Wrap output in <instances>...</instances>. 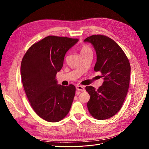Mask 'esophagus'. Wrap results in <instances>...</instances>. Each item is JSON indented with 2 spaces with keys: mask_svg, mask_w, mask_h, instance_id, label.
<instances>
[{
  "mask_svg": "<svg viewBox=\"0 0 149 149\" xmlns=\"http://www.w3.org/2000/svg\"><path fill=\"white\" fill-rule=\"evenodd\" d=\"M76 89L78 90V91H85V89L83 86H77Z\"/></svg>",
  "mask_w": 149,
  "mask_h": 149,
  "instance_id": "1",
  "label": "esophagus"
}]
</instances>
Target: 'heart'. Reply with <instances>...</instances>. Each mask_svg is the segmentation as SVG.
Segmentation results:
<instances>
[{"label": "heart", "instance_id": "obj_1", "mask_svg": "<svg viewBox=\"0 0 149 149\" xmlns=\"http://www.w3.org/2000/svg\"><path fill=\"white\" fill-rule=\"evenodd\" d=\"M80 54L82 56V55H84L88 53H92V51L91 47L89 46H88V45L84 44L83 45H81V46L80 47Z\"/></svg>", "mask_w": 149, "mask_h": 149}]
</instances>
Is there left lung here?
<instances>
[{
	"mask_svg": "<svg viewBox=\"0 0 149 149\" xmlns=\"http://www.w3.org/2000/svg\"><path fill=\"white\" fill-rule=\"evenodd\" d=\"M96 51L94 70L104 78L103 85L97 90L86 86L90 95L87 106L90 114L97 120L110 118L119 112L129 89L130 65L121 47L112 38L104 35H92L84 39Z\"/></svg>",
	"mask_w": 149,
	"mask_h": 149,
	"instance_id": "left-lung-1",
	"label": "left lung"
}]
</instances>
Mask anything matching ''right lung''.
Instances as JSON below:
<instances>
[{
  "label": "right lung",
  "instance_id": "right-lung-1",
  "mask_svg": "<svg viewBox=\"0 0 149 149\" xmlns=\"http://www.w3.org/2000/svg\"><path fill=\"white\" fill-rule=\"evenodd\" d=\"M78 41L49 36L34 43L22 58L20 74L26 97L36 114L46 121H60L70 111L75 87L57 84L56 76L66 52Z\"/></svg>",
  "mask_w": 149,
  "mask_h": 149
}]
</instances>
